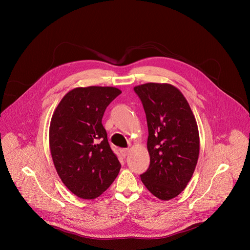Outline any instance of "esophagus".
<instances>
[{
    "instance_id": "obj_1",
    "label": "esophagus",
    "mask_w": 250,
    "mask_h": 250,
    "mask_svg": "<svg viewBox=\"0 0 250 250\" xmlns=\"http://www.w3.org/2000/svg\"><path fill=\"white\" fill-rule=\"evenodd\" d=\"M128 153H129V149H127V148H125V149L121 150V154L123 155V157H125Z\"/></svg>"
}]
</instances>
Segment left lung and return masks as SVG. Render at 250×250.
Returning a JSON list of instances; mask_svg holds the SVG:
<instances>
[{
	"label": "left lung",
	"mask_w": 250,
	"mask_h": 250,
	"mask_svg": "<svg viewBox=\"0 0 250 250\" xmlns=\"http://www.w3.org/2000/svg\"><path fill=\"white\" fill-rule=\"evenodd\" d=\"M146 115L148 169L140 175L148 191L170 200L187 186L195 171L200 138L198 125L183 94L170 84L147 83L133 88Z\"/></svg>",
	"instance_id": "8db88e82"
}]
</instances>
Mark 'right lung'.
<instances>
[{
  "label": "right lung",
  "instance_id": "right-lung-1",
  "mask_svg": "<svg viewBox=\"0 0 250 250\" xmlns=\"http://www.w3.org/2000/svg\"><path fill=\"white\" fill-rule=\"evenodd\" d=\"M121 90L114 87L75 88L52 116L49 146L64 185L82 199H96L116 179L121 163L102 124L104 113Z\"/></svg>",
  "mask_w": 250,
  "mask_h": 250
}]
</instances>
